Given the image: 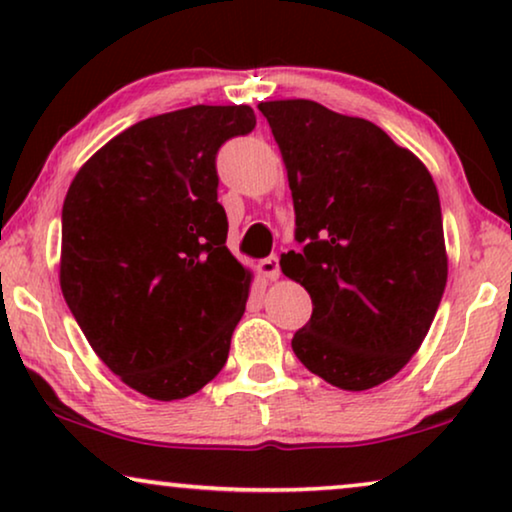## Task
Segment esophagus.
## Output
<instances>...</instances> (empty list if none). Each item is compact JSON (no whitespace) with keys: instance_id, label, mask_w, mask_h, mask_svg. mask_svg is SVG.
Masks as SVG:
<instances>
[{"instance_id":"1","label":"esophagus","mask_w":512,"mask_h":512,"mask_svg":"<svg viewBox=\"0 0 512 512\" xmlns=\"http://www.w3.org/2000/svg\"><path fill=\"white\" fill-rule=\"evenodd\" d=\"M258 272H261L265 279H277L279 277V258L277 256L263 258V261L258 263Z\"/></svg>"}]
</instances>
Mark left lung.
Instances as JSON below:
<instances>
[{
    "label": "left lung",
    "instance_id": "1",
    "mask_svg": "<svg viewBox=\"0 0 512 512\" xmlns=\"http://www.w3.org/2000/svg\"><path fill=\"white\" fill-rule=\"evenodd\" d=\"M282 151L300 251L282 272L312 298L291 347L333 387L394 377L429 333L447 282L436 184L382 128L312 100L258 104Z\"/></svg>",
    "mask_w": 512,
    "mask_h": 512
}]
</instances>
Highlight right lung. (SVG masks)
Wrapping results in <instances>:
<instances>
[{"instance_id": "add662e5", "label": "right lung", "mask_w": 512, "mask_h": 512, "mask_svg": "<svg viewBox=\"0 0 512 512\" xmlns=\"http://www.w3.org/2000/svg\"><path fill=\"white\" fill-rule=\"evenodd\" d=\"M254 128L244 104L146 118L67 191L62 296L111 373L156 401L195 394L228 361L251 272L226 247L216 153Z\"/></svg>"}]
</instances>
